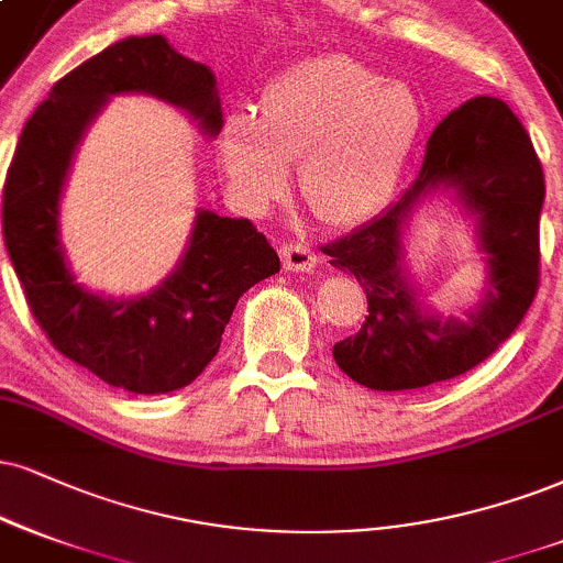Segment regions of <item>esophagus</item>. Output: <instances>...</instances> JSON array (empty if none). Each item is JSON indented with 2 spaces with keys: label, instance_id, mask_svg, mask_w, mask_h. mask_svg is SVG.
I'll list each match as a JSON object with an SVG mask.
<instances>
[{
  "label": "esophagus",
  "instance_id": "obj_1",
  "mask_svg": "<svg viewBox=\"0 0 563 563\" xmlns=\"http://www.w3.org/2000/svg\"><path fill=\"white\" fill-rule=\"evenodd\" d=\"M279 253H282L284 268L295 271V274H310L318 263L313 250L305 247V245H292V242H289V245H284Z\"/></svg>",
  "mask_w": 563,
  "mask_h": 563
}]
</instances>
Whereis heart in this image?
Listing matches in <instances>:
<instances>
[{"label": "heart", "instance_id": "heart-1", "mask_svg": "<svg viewBox=\"0 0 563 563\" xmlns=\"http://www.w3.org/2000/svg\"><path fill=\"white\" fill-rule=\"evenodd\" d=\"M422 133L412 88L342 54L282 69L263 88L258 117L229 114L213 145L224 183L247 213L287 192L300 162V196L325 227H360L397 196Z\"/></svg>", "mask_w": 563, "mask_h": 563}]
</instances>
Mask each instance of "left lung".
<instances>
[{
    "mask_svg": "<svg viewBox=\"0 0 563 563\" xmlns=\"http://www.w3.org/2000/svg\"><path fill=\"white\" fill-rule=\"evenodd\" d=\"M435 197L474 221L484 253L486 282L462 317H443L424 300L406 258L408 221ZM543 198L536 148L504 101L477 96L443 117L415 183L376 219L323 247L367 295L363 329L334 344L336 365L373 391H409L494 355L536 297Z\"/></svg>",
    "mask_w": 563,
    "mask_h": 563,
    "instance_id": "obj_1",
    "label": "left lung"
}]
</instances>
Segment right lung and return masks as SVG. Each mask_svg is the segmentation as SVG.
Instances as JSON below:
<instances>
[{
	"mask_svg": "<svg viewBox=\"0 0 563 563\" xmlns=\"http://www.w3.org/2000/svg\"><path fill=\"white\" fill-rule=\"evenodd\" d=\"M151 96L217 137V75L164 36H130L52 88L20 133L4 183L2 234L31 313L62 355L130 394H169L217 357L234 305L279 271V255L247 219L198 208L185 253L148 292H90L69 266L59 208L73 158L114 96Z\"/></svg>",
	"mask_w": 563,
	"mask_h": 563,
	"instance_id": "right-lung-1",
	"label": "right lung"
}]
</instances>
